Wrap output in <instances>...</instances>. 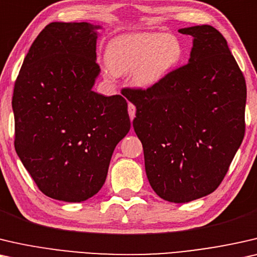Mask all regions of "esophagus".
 I'll return each instance as SVG.
<instances>
[{
  "instance_id": "obj_1",
  "label": "esophagus",
  "mask_w": 257,
  "mask_h": 257,
  "mask_svg": "<svg viewBox=\"0 0 257 257\" xmlns=\"http://www.w3.org/2000/svg\"><path fill=\"white\" fill-rule=\"evenodd\" d=\"M128 113H129V116H130V120H134V117H135V113H136V107L134 106L133 103H129L128 104Z\"/></svg>"
}]
</instances>
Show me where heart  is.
<instances>
[{"label":"heart","mask_w":257,"mask_h":257,"mask_svg":"<svg viewBox=\"0 0 257 257\" xmlns=\"http://www.w3.org/2000/svg\"><path fill=\"white\" fill-rule=\"evenodd\" d=\"M183 57V45L175 35L144 32L118 36L109 43L106 61L113 74L133 72L134 82L149 88L164 79Z\"/></svg>","instance_id":"b5f03b06"}]
</instances>
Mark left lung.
I'll use <instances>...</instances> for the list:
<instances>
[{
  "label": "left lung",
  "instance_id": "1",
  "mask_svg": "<svg viewBox=\"0 0 257 257\" xmlns=\"http://www.w3.org/2000/svg\"><path fill=\"white\" fill-rule=\"evenodd\" d=\"M193 37L189 63L147 89L127 88L133 125L157 196L189 202L216 190L244 136L247 87L226 39L211 25L179 29Z\"/></svg>",
  "mask_w": 257,
  "mask_h": 257
}]
</instances>
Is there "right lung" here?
I'll return each instance as SVG.
<instances>
[{"label":"right lung","instance_id":"obj_1","mask_svg":"<svg viewBox=\"0 0 257 257\" xmlns=\"http://www.w3.org/2000/svg\"><path fill=\"white\" fill-rule=\"evenodd\" d=\"M100 25L53 22L24 58L13 96L15 149L45 196L81 202L99 192L130 129L127 100L93 91Z\"/></svg>","mask_w":257,"mask_h":257}]
</instances>
